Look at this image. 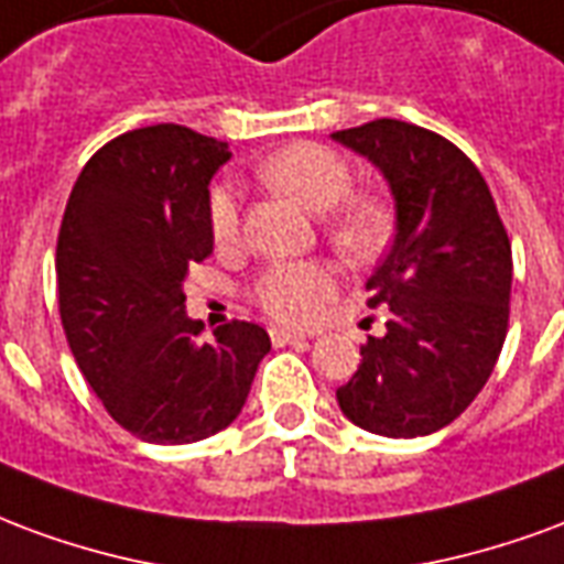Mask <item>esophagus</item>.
<instances>
[{
  "mask_svg": "<svg viewBox=\"0 0 564 564\" xmlns=\"http://www.w3.org/2000/svg\"><path fill=\"white\" fill-rule=\"evenodd\" d=\"M270 339H273V345H276V348H282V345L303 343L306 336L297 330H288V327H270Z\"/></svg>",
  "mask_w": 564,
  "mask_h": 564,
  "instance_id": "obj_1",
  "label": "esophagus"
}]
</instances>
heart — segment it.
Listing matches in <instances>:
<instances>
[{
    "label": "heart",
    "instance_id": "obj_1",
    "mask_svg": "<svg viewBox=\"0 0 564 564\" xmlns=\"http://www.w3.org/2000/svg\"><path fill=\"white\" fill-rule=\"evenodd\" d=\"M258 183L276 195L297 200L312 213H327V237L351 261H367L384 240L388 216L376 197L348 195L351 167L339 152L318 143H291L254 167ZM209 237L219 249L240 240V204L231 188H213L209 195ZM336 294V273L318 261H282L267 267L254 282L258 306L288 324H310Z\"/></svg>",
    "mask_w": 564,
    "mask_h": 564
}]
</instances>
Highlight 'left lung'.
I'll use <instances>...</instances> for the list:
<instances>
[{
	"mask_svg": "<svg viewBox=\"0 0 564 564\" xmlns=\"http://www.w3.org/2000/svg\"><path fill=\"white\" fill-rule=\"evenodd\" d=\"M333 141L376 164L397 207L390 252L367 279L388 333L369 336L336 400L367 433L430 435L466 412L499 360L511 240L480 171L442 134L376 119Z\"/></svg>",
	"mask_w": 564,
	"mask_h": 564,
	"instance_id": "1",
	"label": "left lung"
}]
</instances>
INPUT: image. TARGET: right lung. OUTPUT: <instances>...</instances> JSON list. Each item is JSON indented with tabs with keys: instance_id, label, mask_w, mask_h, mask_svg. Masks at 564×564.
<instances>
[{
	"instance_id": "right-lung-1",
	"label": "right lung",
	"mask_w": 564,
	"mask_h": 564,
	"mask_svg": "<svg viewBox=\"0 0 564 564\" xmlns=\"http://www.w3.org/2000/svg\"><path fill=\"white\" fill-rule=\"evenodd\" d=\"M228 143L162 122L119 134L86 162L56 242L65 339L113 421L152 445H188L242 412L264 327L186 315L188 267L213 254L209 180Z\"/></svg>"
}]
</instances>
